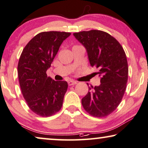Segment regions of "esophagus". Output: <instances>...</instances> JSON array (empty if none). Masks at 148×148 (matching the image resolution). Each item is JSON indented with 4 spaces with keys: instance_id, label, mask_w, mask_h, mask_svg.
I'll return each mask as SVG.
<instances>
[{
    "instance_id": "34e87169",
    "label": "esophagus",
    "mask_w": 148,
    "mask_h": 148,
    "mask_svg": "<svg viewBox=\"0 0 148 148\" xmlns=\"http://www.w3.org/2000/svg\"><path fill=\"white\" fill-rule=\"evenodd\" d=\"M77 83V82L76 81H74V80H70V81H68V85H74V84H76Z\"/></svg>"
}]
</instances>
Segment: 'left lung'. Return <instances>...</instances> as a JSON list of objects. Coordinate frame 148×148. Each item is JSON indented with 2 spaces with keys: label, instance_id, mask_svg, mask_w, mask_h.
<instances>
[{
  "label": "left lung",
  "instance_id": "1",
  "mask_svg": "<svg viewBox=\"0 0 148 148\" xmlns=\"http://www.w3.org/2000/svg\"><path fill=\"white\" fill-rule=\"evenodd\" d=\"M73 35L86 49L90 66L98 69L95 74L101 82L99 86H88L82 105L92 116H107L116 109L126 90L129 68L125 51L116 39L105 32L92 29Z\"/></svg>",
  "mask_w": 148,
  "mask_h": 148
}]
</instances>
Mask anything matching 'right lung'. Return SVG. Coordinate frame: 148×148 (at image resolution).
I'll return each instance as SVG.
<instances>
[{"label": "right lung", "instance_id": "right-lung-1", "mask_svg": "<svg viewBox=\"0 0 148 148\" xmlns=\"http://www.w3.org/2000/svg\"><path fill=\"white\" fill-rule=\"evenodd\" d=\"M70 34L56 31L39 33L26 45L19 58L17 73L23 96L32 111L40 116H51L62 107L68 82L55 81L46 72Z\"/></svg>", "mask_w": 148, "mask_h": 148}]
</instances>
